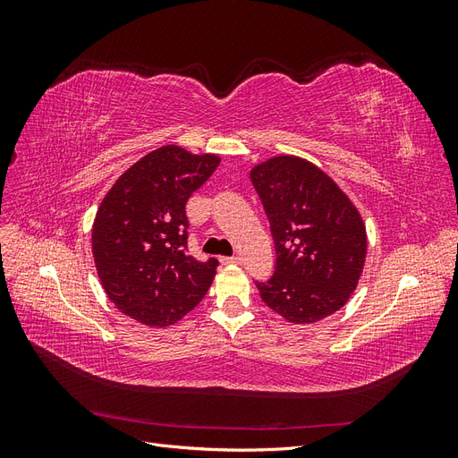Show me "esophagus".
Wrapping results in <instances>:
<instances>
[{"label":"esophagus","mask_w":458,"mask_h":458,"mask_svg":"<svg viewBox=\"0 0 458 458\" xmlns=\"http://www.w3.org/2000/svg\"><path fill=\"white\" fill-rule=\"evenodd\" d=\"M221 263H225V266H233V263H241L239 256H231V258H221Z\"/></svg>","instance_id":"obj_1"}]
</instances>
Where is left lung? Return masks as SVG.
I'll return each instance as SVG.
<instances>
[{
    "instance_id": "1",
    "label": "left lung",
    "mask_w": 458,
    "mask_h": 458,
    "mask_svg": "<svg viewBox=\"0 0 458 458\" xmlns=\"http://www.w3.org/2000/svg\"><path fill=\"white\" fill-rule=\"evenodd\" d=\"M276 250L275 273L256 283L288 323L311 325L348 303L361 279L367 229L350 197L313 162L276 155L250 170Z\"/></svg>"
}]
</instances>
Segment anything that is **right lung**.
Wrapping results in <instances>:
<instances>
[{
  "mask_svg": "<svg viewBox=\"0 0 458 458\" xmlns=\"http://www.w3.org/2000/svg\"><path fill=\"white\" fill-rule=\"evenodd\" d=\"M219 160L179 145L155 148L116 179L97 210L91 227L97 275L108 300L137 323L175 325L210 288L217 259L202 263L185 252V204Z\"/></svg>",
  "mask_w": 458,
  "mask_h": 458,
  "instance_id": "obj_1",
  "label": "right lung"
}]
</instances>
